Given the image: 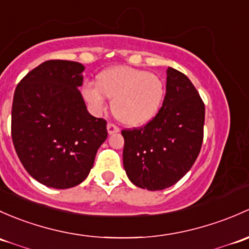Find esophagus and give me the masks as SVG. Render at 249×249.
I'll list each match as a JSON object with an SVG mask.
<instances>
[{
  "mask_svg": "<svg viewBox=\"0 0 249 249\" xmlns=\"http://www.w3.org/2000/svg\"><path fill=\"white\" fill-rule=\"evenodd\" d=\"M107 133H109V134H114V133L120 132V128L114 124H107Z\"/></svg>",
  "mask_w": 249,
  "mask_h": 249,
  "instance_id": "1",
  "label": "esophagus"
}]
</instances>
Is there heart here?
<instances>
[{
    "label": "heart",
    "instance_id": "b5f03b06",
    "mask_svg": "<svg viewBox=\"0 0 249 249\" xmlns=\"http://www.w3.org/2000/svg\"><path fill=\"white\" fill-rule=\"evenodd\" d=\"M83 96L97 112L106 110V97L112 99L115 117L122 124L138 127L158 114L165 96V85L160 76L150 71L117 66L99 73L97 85L85 84Z\"/></svg>",
    "mask_w": 249,
    "mask_h": 249
}]
</instances>
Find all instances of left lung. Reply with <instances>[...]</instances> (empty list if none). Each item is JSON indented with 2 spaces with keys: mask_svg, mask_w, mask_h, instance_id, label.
<instances>
[{
  "mask_svg": "<svg viewBox=\"0 0 249 249\" xmlns=\"http://www.w3.org/2000/svg\"><path fill=\"white\" fill-rule=\"evenodd\" d=\"M166 93L155 119L143 127L124 129V166L140 188L162 191L189 171L204 139L205 104L181 71H166Z\"/></svg>",
  "mask_w": 249,
  "mask_h": 249,
  "instance_id": "left-lung-1",
  "label": "left lung"
}]
</instances>
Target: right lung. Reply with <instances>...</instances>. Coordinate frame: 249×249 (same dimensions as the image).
Segmentation results:
<instances>
[{"label":"right lung","mask_w":249,"mask_h":249,"mask_svg":"<svg viewBox=\"0 0 249 249\" xmlns=\"http://www.w3.org/2000/svg\"><path fill=\"white\" fill-rule=\"evenodd\" d=\"M84 66L50 60L18 84L12 139L27 173L40 183L66 189L81 183L107 137V121L87 111L79 91Z\"/></svg>","instance_id":"add662e5"}]
</instances>
